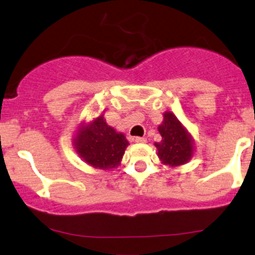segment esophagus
Returning a JSON list of instances; mask_svg holds the SVG:
<instances>
[{
    "mask_svg": "<svg viewBox=\"0 0 255 255\" xmlns=\"http://www.w3.org/2000/svg\"><path fill=\"white\" fill-rule=\"evenodd\" d=\"M134 142H136V143H145L146 138H144V137H134Z\"/></svg>",
    "mask_w": 255,
    "mask_h": 255,
    "instance_id": "1",
    "label": "esophagus"
}]
</instances>
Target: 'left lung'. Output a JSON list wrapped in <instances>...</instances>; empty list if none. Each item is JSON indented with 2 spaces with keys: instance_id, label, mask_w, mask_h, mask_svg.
Listing matches in <instances>:
<instances>
[{
  "instance_id": "8db88e82",
  "label": "left lung",
  "mask_w": 255,
  "mask_h": 255,
  "mask_svg": "<svg viewBox=\"0 0 255 255\" xmlns=\"http://www.w3.org/2000/svg\"><path fill=\"white\" fill-rule=\"evenodd\" d=\"M161 142L155 143L158 157L164 164L181 166L191 160L193 155V140L186 128L172 112L163 115L162 124L158 125Z\"/></svg>"
}]
</instances>
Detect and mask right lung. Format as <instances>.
Segmentation results:
<instances>
[{"instance_id":"add662e5","label":"right lung","mask_w":255,"mask_h":255,"mask_svg":"<svg viewBox=\"0 0 255 255\" xmlns=\"http://www.w3.org/2000/svg\"><path fill=\"white\" fill-rule=\"evenodd\" d=\"M74 145L85 162L106 170L119 166L128 142L124 134L107 125L101 115L77 130Z\"/></svg>"}]
</instances>
